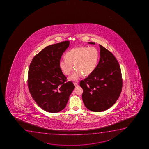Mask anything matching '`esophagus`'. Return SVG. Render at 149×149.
<instances>
[{
	"instance_id": "1",
	"label": "esophagus",
	"mask_w": 149,
	"mask_h": 149,
	"mask_svg": "<svg viewBox=\"0 0 149 149\" xmlns=\"http://www.w3.org/2000/svg\"><path fill=\"white\" fill-rule=\"evenodd\" d=\"M74 85H75V87H77V86H78V83H77L74 82Z\"/></svg>"
}]
</instances>
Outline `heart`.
<instances>
[{
  "label": "heart",
  "mask_w": 149,
  "mask_h": 149,
  "mask_svg": "<svg viewBox=\"0 0 149 149\" xmlns=\"http://www.w3.org/2000/svg\"><path fill=\"white\" fill-rule=\"evenodd\" d=\"M99 56L98 49L93 46L74 48L67 52L66 58L60 60V68L65 75H69L73 69L74 65L75 70L69 79L76 81L83 74L89 75L94 71L98 64Z\"/></svg>",
  "instance_id": "obj_1"
}]
</instances>
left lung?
Masks as SVG:
<instances>
[{
    "mask_svg": "<svg viewBox=\"0 0 149 149\" xmlns=\"http://www.w3.org/2000/svg\"><path fill=\"white\" fill-rule=\"evenodd\" d=\"M88 43L95 44L94 42ZM100 58L94 71L81 81L82 99L86 108L93 112H102L112 107L122 89L121 68L114 55L99 44Z\"/></svg>",
    "mask_w": 149,
    "mask_h": 149,
    "instance_id": "1",
    "label": "left lung"
}]
</instances>
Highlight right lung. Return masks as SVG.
<instances>
[{
  "mask_svg": "<svg viewBox=\"0 0 149 149\" xmlns=\"http://www.w3.org/2000/svg\"><path fill=\"white\" fill-rule=\"evenodd\" d=\"M69 44L65 41L46 47L34 57L29 66V91L37 105L47 112L57 113L65 108L75 88L72 82H67L59 64Z\"/></svg>",
  "mask_w": 149,
  "mask_h": 149,
  "instance_id": "1",
  "label": "right lung"
}]
</instances>
